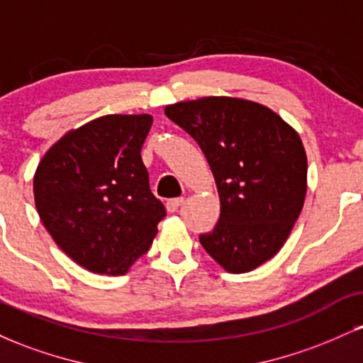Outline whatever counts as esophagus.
<instances>
[{"mask_svg":"<svg viewBox=\"0 0 363 363\" xmlns=\"http://www.w3.org/2000/svg\"><path fill=\"white\" fill-rule=\"evenodd\" d=\"M182 203H184V198H172V199H169V201H167V210L170 211V213H174V211L179 210V206H181Z\"/></svg>","mask_w":363,"mask_h":363,"instance_id":"34e87169","label":"esophagus"}]
</instances>
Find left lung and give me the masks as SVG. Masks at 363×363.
I'll return each instance as SVG.
<instances>
[{
  "label": "left lung",
  "instance_id": "8db88e82",
  "mask_svg": "<svg viewBox=\"0 0 363 363\" xmlns=\"http://www.w3.org/2000/svg\"><path fill=\"white\" fill-rule=\"evenodd\" d=\"M205 153L220 194L215 228L199 235L230 273H247L281 249L307 191L301 136L261 104L205 97L165 107Z\"/></svg>",
  "mask_w": 363,
  "mask_h": 363
}]
</instances>
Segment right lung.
<instances>
[{"mask_svg": "<svg viewBox=\"0 0 363 363\" xmlns=\"http://www.w3.org/2000/svg\"><path fill=\"white\" fill-rule=\"evenodd\" d=\"M152 121L148 114L90 121L52 145L35 170L44 227L91 273H126L148 251L165 216L140 155Z\"/></svg>", "mask_w": 363, "mask_h": 363, "instance_id": "add662e5", "label": "right lung"}]
</instances>
